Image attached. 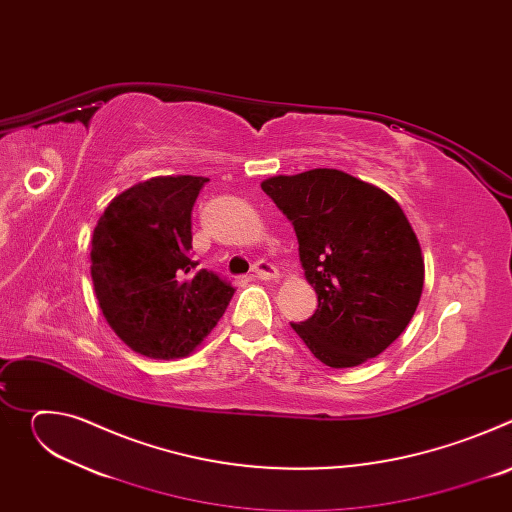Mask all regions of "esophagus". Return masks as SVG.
Listing matches in <instances>:
<instances>
[{
    "instance_id": "obj_1",
    "label": "esophagus",
    "mask_w": 512,
    "mask_h": 512,
    "mask_svg": "<svg viewBox=\"0 0 512 512\" xmlns=\"http://www.w3.org/2000/svg\"><path fill=\"white\" fill-rule=\"evenodd\" d=\"M253 275L259 277V279H263V281H269V279H275V277H277V269H275L271 263H267V261H257V263L253 265Z\"/></svg>"
}]
</instances>
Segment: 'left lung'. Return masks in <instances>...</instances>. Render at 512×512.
<instances>
[{
	"mask_svg": "<svg viewBox=\"0 0 512 512\" xmlns=\"http://www.w3.org/2000/svg\"><path fill=\"white\" fill-rule=\"evenodd\" d=\"M263 192L294 225L300 261L318 310L291 324L332 369L379 356L411 322L425 265L399 202L342 170L273 176Z\"/></svg>",
	"mask_w": 512,
	"mask_h": 512,
	"instance_id": "obj_1",
	"label": "left lung"
}]
</instances>
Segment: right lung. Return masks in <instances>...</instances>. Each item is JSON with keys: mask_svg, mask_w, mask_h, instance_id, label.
<instances>
[{"mask_svg": "<svg viewBox=\"0 0 512 512\" xmlns=\"http://www.w3.org/2000/svg\"><path fill=\"white\" fill-rule=\"evenodd\" d=\"M204 176H156L117 194L91 241V277L111 330L135 352L192 354L223 318L235 287L200 269L190 212Z\"/></svg>", "mask_w": 512, "mask_h": 512, "instance_id": "add662e5", "label": "right lung"}]
</instances>
